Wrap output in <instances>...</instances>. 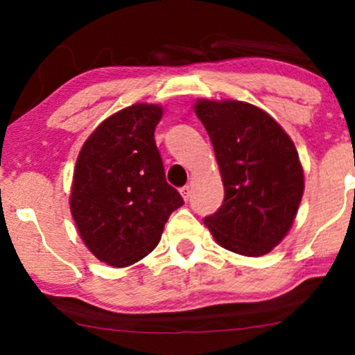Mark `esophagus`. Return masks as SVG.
Masks as SVG:
<instances>
[{"instance_id":"obj_1","label":"esophagus","mask_w":355,"mask_h":355,"mask_svg":"<svg viewBox=\"0 0 355 355\" xmlns=\"http://www.w3.org/2000/svg\"><path fill=\"white\" fill-rule=\"evenodd\" d=\"M180 194H182V198H184L185 200L191 198V185H184V187L180 189Z\"/></svg>"}]
</instances>
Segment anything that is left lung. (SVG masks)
I'll use <instances>...</instances> for the list:
<instances>
[{
    "instance_id": "left-lung-1",
    "label": "left lung",
    "mask_w": 355,
    "mask_h": 355,
    "mask_svg": "<svg viewBox=\"0 0 355 355\" xmlns=\"http://www.w3.org/2000/svg\"><path fill=\"white\" fill-rule=\"evenodd\" d=\"M225 187L223 204L204 218L214 241L242 256H263L282 242L304 192L299 155L284 128L242 101L196 103Z\"/></svg>"
}]
</instances>
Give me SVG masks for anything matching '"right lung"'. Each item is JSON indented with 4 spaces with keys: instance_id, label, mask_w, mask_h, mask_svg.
<instances>
[{
    "instance_id": "add662e5",
    "label": "right lung",
    "mask_w": 355,
    "mask_h": 355,
    "mask_svg": "<svg viewBox=\"0 0 355 355\" xmlns=\"http://www.w3.org/2000/svg\"><path fill=\"white\" fill-rule=\"evenodd\" d=\"M163 110L134 105L106 118L82 146L70 209L82 241L103 263L123 268L148 256L184 204L164 177L155 128Z\"/></svg>"
}]
</instances>
